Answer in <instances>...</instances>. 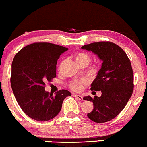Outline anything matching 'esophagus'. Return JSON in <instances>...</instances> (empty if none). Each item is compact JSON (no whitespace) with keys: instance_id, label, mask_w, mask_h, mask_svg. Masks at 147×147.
<instances>
[{"instance_id":"obj_1","label":"esophagus","mask_w":147,"mask_h":147,"mask_svg":"<svg viewBox=\"0 0 147 147\" xmlns=\"http://www.w3.org/2000/svg\"><path fill=\"white\" fill-rule=\"evenodd\" d=\"M72 96H74V97L77 98V99H79V100H81V101H82V100H83V98L82 96H80V95H78V94H72Z\"/></svg>"}]
</instances>
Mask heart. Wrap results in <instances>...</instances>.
Segmentation results:
<instances>
[{"label":"heart","mask_w":147,"mask_h":147,"mask_svg":"<svg viewBox=\"0 0 147 147\" xmlns=\"http://www.w3.org/2000/svg\"><path fill=\"white\" fill-rule=\"evenodd\" d=\"M75 58L77 62L79 65L83 64H85L88 65L89 62L91 60V57L89 54L85 52H79L76 53L75 55ZM87 84V81L85 79H81V80H75L70 83L69 87L71 90L75 91V92H79L82 90L83 85Z\"/></svg>","instance_id":"obj_1"}]
</instances>
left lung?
<instances>
[{"instance_id": "left-lung-1", "label": "left lung", "mask_w": 147, "mask_h": 147, "mask_svg": "<svg viewBox=\"0 0 147 147\" xmlns=\"http://www.w3.org/2000/svg\"><path fill=\"white\" fill-rule=\"evenodd\" d=\"M81 48L92 51L103 62L91 85V90L101 91V96L83 98L94 104V109L87 117L96 123L109 121L119 114L132 95L134 79L130 60L119 46L111 42H93Z\"/></svg>"}]
</instances>
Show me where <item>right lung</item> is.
I'll return each mask as SVG.
<instances>
[{"label": "right lung", "instance_id": "add662e5", "mask_svg": "<svg viewBox=\"0 0 147 147\" xmlns=\"http://www.w3.org/2000/svg\"><path fill=\"white\" fill-rule=\"evenodd\" d=\"M68 49L50 42L28 45L15 55L11 85L17 102L28 116L38 121L54 118L60 113L69 91H57L55 96L45 90L46 81L56 77L57 61Z\"/></svg>", "mask_w": 147, "mask_h": 147}]
</instances>
